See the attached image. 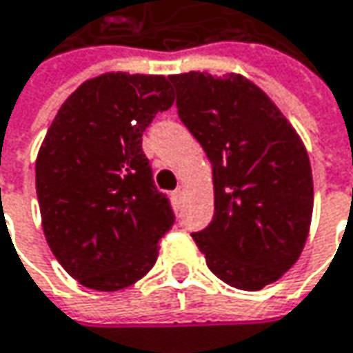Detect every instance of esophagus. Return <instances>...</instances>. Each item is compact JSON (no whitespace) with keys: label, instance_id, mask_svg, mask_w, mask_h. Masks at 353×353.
<instances>
[{"label":"esophagus","instance_id":"obj_1","mask_svg":"<svg viewBox=\"0 0 353 353\" xmlns=\"http://www.w3.org/2000/svg\"><path fill=\"white\" fill-rule=\"evenodd\" d=\"M183 192H185L183 185H177V190L174 192V197H176V199H181V197H183Z\"/></svg>","mask_w":353,"mask_h":353}]
</instances>
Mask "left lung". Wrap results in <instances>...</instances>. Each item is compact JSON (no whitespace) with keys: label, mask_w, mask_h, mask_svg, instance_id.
<instances>
[{"label":"left lung","mask_w":353,"mask_h":353,"mask_svg":"<svg viewBox=\"0 0 353 353\" xmlns=\"http://www.w3.org/2000/svg\"><path fill=\"white\" fill-rule=\"evenodd\" d=\"M177 114L213 168L215 213L192 233L209 270L229 286L261 290L299 261L314 185L306 148L267 94L243 74L181 72Z\"/></svg>","instance_id":"obj_1"}]
</instances>
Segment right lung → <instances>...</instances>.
I'll return each mask as SVG.
<instances>
[{"mask_svg": "<svg viewBox=\"0 0 353 353\" xmlns=\"http://www.w3.org/2000/svg\"><path fill=\"white\" fill-rule=\"evenodd\" d=\"M172 94L161 74L94 77L63 102L39 148L43 233L86 288L114 292L146 276L174 225L142 150V134L174 104Z\"/></svg>", "mask_w": 353, "mask_h": 353, "instance_id": "right-lung-1", "label": "right lung"}]
</instances>
